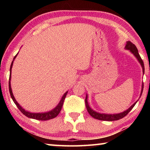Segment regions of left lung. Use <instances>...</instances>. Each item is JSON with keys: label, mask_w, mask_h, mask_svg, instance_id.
<instances>
[{"label": "left lung", "mask_w": 150, "mask_h": 150, "mask_svg": "<svg viewBox=\"0 0 150 150\" xmlns=\"http://www.w3.org/2000/svg\"><path fill=\"white\" fill-rule=\"evenodd\" d=\"M125 49L130 50L131 53L134 55L137 59H138V62L140 63V65L142 67V70H143V73L144 74V64L143 62V60L142 59V58L139 55V53H138V50L137 49V47H136V45L134 44H132L131 42L128 41L126 42V45L125 46ZM143 88H144V85H142V91H141V94H140V96L142 94V92H143ZM87 97L88 96L87 95H86V98H85V105H86V108L87 109L88 112L89 113V115L93 117L94 118L97 119V120H104V121H115V120H120V119L124 118V116H126L129 113L132 109L133 108V107L136 104V103L138 102V100L136 101V103H134L132 105L130 108L128 109H127L126 110L124 111L123 112L121 113H118V114H113V115H108V114H101V113H98L97 112H96L95 110H93L92 108H91L89 105H88V103L87 102Z\"/></svg>", "instance_id": "left-lung-1"}]
</instances>
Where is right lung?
Instances as JSON below:
<instances>
[{
  "instance_id": "1",
  "label": "right lung",
  "mask_w": 150,
  "mask_h": 150,
  "mask_svg": "<svg viewBox=\"0 0 150 150\" xmlns=\"http://www.w3.org/2000/svg\"><path fill=\"white\" fill-rule=\"evenodd\" d=\"M18 54L15 55L13 61L11 63V68H10V77H9V91H10V94H11V98L12 100L14 101V103H15V105H16V106L18 107V108L19 109V110L21 111V112L24 115L27 117H28L30 118H33V119H35V120H50V119H52V118H54L55 117H56V116L59 115V113L60 112L61 110H62V106H63V102H64V100L66 97V95H67V92H65V93L64 95H63L62 99H61L60 102L58 104L57 106L56 107L54 108L53 110H52L51 111L49 112H41V113H34V112H30L28 111H26L21 106H20L18 103L17 101L15 99L14 96L13 95V93H12V88H11V71H12V65H13V62H14V60L16 57L17 56Z\"/></svg>"
}]
</instances>
